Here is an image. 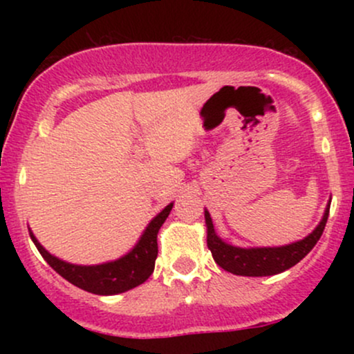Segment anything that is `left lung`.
Listing matches in <instances>:
<instances>
[{
    "mask_svg": "<svg viewBox=\"0 0 354 354\" xmlns=\"http://www.w3.org/2000/svg\"><path fill=\"white\" fill-rule=\"evenodd\" d=\"M330 203L328 201L323 218L315 230L306 238L299 241L290 243L284 246H261V248H239L230 245L225 239L216 234L213 226V219L208 209H205L206 223V243L213 254L214 261L225 271L238 276H273L283 271L290 270L296 263L313 250V246L318 243L326 226L328 214H330Z\"/></svg>",
    "mask_w": 354,
    "mask_h": 354,
    "instance_id": "8db88e82",
    "label": "left lung"
}]
</instances>
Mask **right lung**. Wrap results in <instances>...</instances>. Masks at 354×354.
Here are the masks:
<instances>
[{
	"label": "right lung",
	"mask_w": 354,
	"mask_h": 354,
	"mask_svg": "<svg viewBox=\"0 0 354 354\" xmlns=\"http://www.w3.org/2000/svg\"><path fill=\"white\" fill-rule=\"evenodd\" d=\"M171 208L173 203H169L161 213H158L148 223L143 234L128 253L115 259V261L100 263V265H75V263L64 261V259H59L58 256L44 250L31 230L30 236L41 253L44 261L71 284L93 295H120L140 286L151 276L158 256V231L163 226Z\"/></svg>",
	"instance_id": "1"
}]
</instances>
